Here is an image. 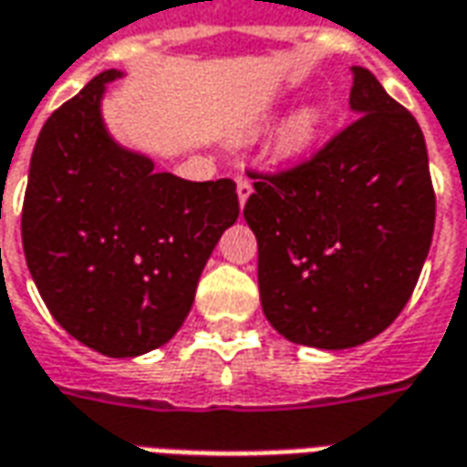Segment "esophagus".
Here are the masks:
<instances>
[{"instance_id": "1", "label": "esophagus", "mask_w": 467, "mask_h": 467, "mask_svg": "<svg viewBox=\"0 0 467 467\" xmlns=\"http://www.w3.org/2000/svg\"><path fill=\"white\" fill-rule=\"evenodd\" d=\"M234 180H237V197H240V204H244L247 202V197L253 194V182H250L244 174H237Z\"/></svg>"}]
</instances>
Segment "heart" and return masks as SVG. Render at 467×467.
Wrapping results in <instances>:
<instances>
[{
    "label": "heart",
    "mask_w": 467,
    "mask_h": 467,
    "mask_svg": "<svg viewBox=\"0 0 467 467\" xmlns=\"http://www.w3.org/2000/svg\"><path fill=\"white\" fill-rule=\"evenodd\" d=\"M320 127H323V112L317 107H303L283 127L280 142H277L280 144V152L287 154V157H297V154L307 152L315 140H317Z\"/></svg>",
    "instance_id": "b5f03b06"
}]
</instances>
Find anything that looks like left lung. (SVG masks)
I'll use <instances>...</instances> for the list:
<instances>
[{
	"instance_id": "left-lung-1",
	"label": "left lung",
	"mask_w": 467,
	"mask_h": 467,
	"mask_svg": "<svg viewBox=\"0 0 467 467\" xmlns=\"http://www.w3.org/2000/svg\"><path fill=\"white\" fill-rule=\"evenodd\" d=\"M355 119L300 162L247 170L244 220L257 237L265 317L323 350L368 343L400 315L435 230L420 124L352 67Z\"/></svg>"
}]
</instances>
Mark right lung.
Returning a JSON list of instances; mask_svg holds the SVG:
<instances>
[{
  "label": "right lung",
  "mask_w": 467,
  "mask_h": 467,
  "mask_svg": "<svg viewBox=\"0 0 467 467\" xmlns=\"http://www.w3.org/2000/svg\"><path fill=\"white\" fill-rule=\"evenodd\" d=\"M115 69L55 109L36 137L25 204L26 267L67 333L109 358L164 345L190 313L220 234L237 220L233 180L154 172L99 117Z\"/></svg>",
  "instance_id": "add662e5"
}]
</instances>
